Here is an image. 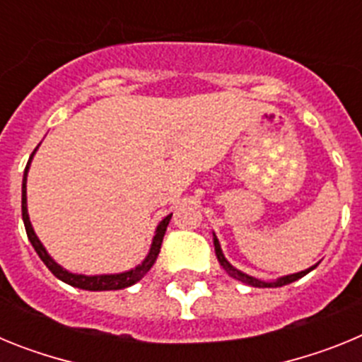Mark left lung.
Listing matches in <instances>:
<instances>
[{"instance_id": "8db88e82", "label": "left lung", "mask_w": 362, "mask_h": 362, "mask_svg": "<svg viewBox=\"0 0 362 362\" xmlns=\"http://www.w3.org/2000/svg\"><path fill=\"white\" fill-rule=\"evenodd\" d=\"M214 248H216L217 261H219L221 267L225 268V272H226V274H228L230 277H233V279L241 281V283L250 284V286H255V288H277V286H284V284H290V283H293V281L300 279V277H305L306 274H308V272H312L313 268L317 267V264H313V267L306 268V270L297 272V274H290V276H283V277H279V279H274V281H261V279H255V277L248 276V274H245V272L238 270V268L232 267V264L228 263V259L225 257V254H223V250H221L219 239H217L216 233H214Z\"/></svg>"}]
</instances>
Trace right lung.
Instances as JSON below:
<instances>
[{
	"label": "right lung",
	"mask_w": 362,
	"mask_h": 362,
	"mask_svg": "<svg viewBox=\"0 0 362 362\" xmlns=\"http://www.w3.org/2000/svg\"><path fill=\"white\" fill-rule=\"evenodd\" d=\"M40 146H36V150ZM36 150L32 152L30 159H28L27 166H25V174H23V185H21V214H23V223H25V230H27L28 241L32 243L34 246V250L36 254L40 255V259L47 264L50 272H52L54 276L57 277L63 283L70 284L74 288H81V290H90V292H105V290H123L129 288L132 284H136L137 281H141L143 277L146 276V272L153 267L156 263V259H158L159 250H161V243L163 238H165L166 226L170 223L172 214L165 217L156 228V233H153L152 238V245H150V250L146 254V257L143 259L141 263L137 264L136 268H130L127 272H119V274H101V276H85V274H72L66 268H63L62 264H57L50 254L47 252V248L43 246V243L40 241V238L36 235L34 228H32L30 217H28V210H27V175H28V168H30L32 158H34V153Z\"/></svg>",
	"instance_id": "add662e5"
}]
</instances>
